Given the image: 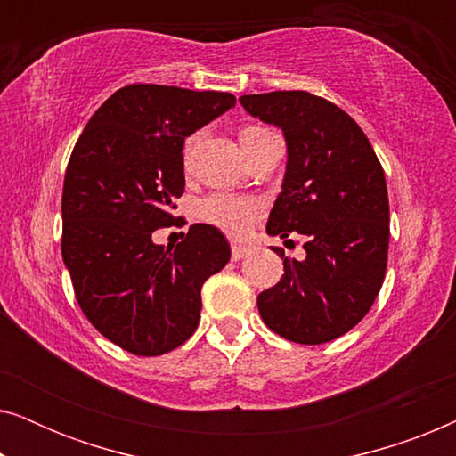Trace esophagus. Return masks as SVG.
<instances>
[{"instance_id": "esophagus-1", "label": "esophagus", "mask_w": 456, "mask_h": 456, "mask_svg": "<svg viewBox=\"0 0 456 456\" xmlns=\"http://www.w3.org/2000/svg\"><path fill=\"white\" fill-rule=\"evenodd\" d=\"M248 255V247H242V245H232V261H239Z\"/></svg>"}]
</instances>
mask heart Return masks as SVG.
Masks as SVG:
<instances>
[{
  "mask_svg": "<svg viewBox=\"0 0 456 456\" xmlns=\"http://www.w3.org/2000/svg\"><path fill=\"white\" fill-rule=\"evenodd\" d=\"M264 133V128H247L245 133L240 134V139H247V136ZM192 142H195V136L186 141L184 155H189ZM264 209L259 199L255 197H245V195H230V192H214V195L205 197L197 205V217L209 226H214L222 232L230 236H245L247 230L251 224L257 220V216Z\"/></svg>",
  "mask_w": 456,
  "mask_h": 456,
  "instance_id": "obj_1",
  "label": "heart"
}]
</instances>
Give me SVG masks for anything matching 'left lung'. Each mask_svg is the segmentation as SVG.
I'll use <instances>...</instances> for the list:
<instances>
[{"label":"left lung","instance_id":"1","mask_svg":"<svg viewBox=\"0 0 456 456\" xmlns=\"http://www.w3.org/2000/svg\"><path fill=\"white\" fill-rule=\"evenodd\" d=\"M239 102L286 139L267 234H301L307 253L297 261L276 248L284 273L257 297L261 320L298 345L330 342L363 320L382 289L390 240L384 170L359 124L326 99L273 91Z\"/></svg>","mask_w":456,"mask_h":456}]
</instances>
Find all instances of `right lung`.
Segmentation results:
<instances>
[{"label":"right lung","mask_w":456,"mask_h":456,"mask_svg":"<svg viewBox=\"0 0 456 456\" xmlns=\"http://www.w3.org/2000/svg\"><path fill=\"white\" fill-rule=\"evenodd\" d=\"M234 103L232 93L128 85L91 116L68 161L61 257L77 301L105 338L139 357L191 338L201 286L230 259L209 224L167 248L153 232L180 220L184 139Z\"/></svg>","instance_id":"add662e5"}]
</instances>
